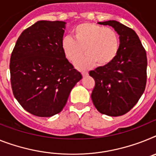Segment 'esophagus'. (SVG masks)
<instances>
[{
	"mask_svg": "<svg viewBox=\"0 0 156 156\" xmlns=\"http://www.w3.org/2000/svg\"><path fill=\"white\" fill-rule=\"evenodd\" d=\"M82 76H83V77H85V76L88 75V72L86 71V70H82Z\"/></svg>",
	"mask_w": 156,
	"mask_h": 156,
	"instance_id": "esophagus-1",
	"label": "esophagus"
}]
</instances>
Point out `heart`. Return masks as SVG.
<instances>
[{"label":"heart","mask_w":156,"mask_h":156,"mask_svg":"<svg viewBox=\"0 0 156 156\" xmlns=\"http://www.w3.org/2000/svg\"><path fill=\"white\" fill-rule=\"evenodd\" d=\"M74 39L69 36L62 40V49L70 62H75L84 53L86 55L78 62L81 67L105 66L114 59L119 51L120 40L116 31L94 23H82L72 30Z\"/></svg>","instance_id":"obj_1"}]
</instances>
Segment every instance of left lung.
Returning <instances> with one entry per match:
<instances>
[{"instance_id":"8db88e82","label":"left lung","mask_w":156,"mask_h":156,"mask_svg":"<svg viewBox=\"0 0 156 156\" xmlns=\"http://www.w3.org/2000/svg\"><path fill=\"white\" fill-rule=\"evenodd\" d=\"M111 26L119 35L118 53L110 63L90 71L95 86L93 103L101 113L124 115L138 102L147 82V55L137 34L116 20L98 22Z\"/></svg>"}]
</instances>
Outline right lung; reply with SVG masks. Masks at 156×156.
<instances>
[{
	"label": "right lung",
	"instance_id": "right-lung-1",
	"mask_svg": "<svg viewBox=\"0 0 156 156\" xmlns=\"http://www.w3.org/2000/svg\"><path fill=\"white\" fill-rule=\"evenodd\" d=\"M66 22L40 20L20 34L12 52V90L20 105L34 116L49 117L62 110L79 71L62 49Z\"/></svg>",
	"mask_w": 156,
	"mask_h": 156
}]
</instances>
